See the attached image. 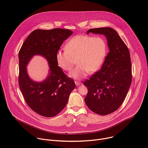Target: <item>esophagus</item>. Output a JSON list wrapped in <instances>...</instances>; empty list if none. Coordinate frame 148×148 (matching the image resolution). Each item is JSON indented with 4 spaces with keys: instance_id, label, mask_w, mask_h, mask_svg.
Here are the masks:
<instances>
[{
    "instance_id": "obj_1",
    "label": "esophagus",
    "mask_w": 148,
    "mask_h": 148,
    "mask_svg": "<svg viewBox=\"0 0 148 148\" xmlns=\"http://www.w3.org/2000/svg\"><path fill=\"white\" fill-rule=\"evenodd\" d=\"M75 84H76V86H79V84H81V82H79V81H75Z\"/></svg>"
}]
</instances>
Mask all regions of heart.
Here are the masks:
<instances>
[{
	"instance_id": "b5f03b06",
	"label": "heart",
	"mask_w": 148,
	"mask_h": 148,
	"mask_svg": "<svg viewBox=\"0 0 148 148\" xmlns=\"http://www.w3.org/2000/svg\"><path fill=\"white\" fill-rule=\"evenodd\" d=\"M107 52V45L101 37L79 35L72 38L65 45V50L58 51L56 55L58 66L77 80L85 77L88 72L92 73L101 66Z\"/></svg>"
}]
</instances>
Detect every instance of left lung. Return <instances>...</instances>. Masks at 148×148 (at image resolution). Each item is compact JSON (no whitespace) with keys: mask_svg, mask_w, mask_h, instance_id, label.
I'll return each instance as SVG.
<instances>
[{"mask_svg":"<svg viewBox=\"0 0 148 148\" xmlns=\"http://www.w3.org/2000/svg\"><path fill=\"white\" fill-rule=\"evenodd\" d=\"M104 35L110 52L101 69L86 79L88 92L86 104L93 112L105 115L119 109L123 103L132 82V65L129 49L113 28H92L87 34Z\"/></svg>","mask_w":148,"mask_h":148,"instance_id":"obj_1","label":"left lung"}]
</instances>
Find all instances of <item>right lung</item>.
Here are the masks:
<instances>
[{"mask_svg": "<svg viewBox=\"0 0 148 148\" xmlns=\"http://www.w3.org/2000/svg\"><path fill=\"white\" fill-rule=\"evenodd\" d=\"M72 32L68 29H37L29 34L18 53V84L24 100L32 110L45 117H52L66 106L75 88L73 79L58 66L56 55ZM35 54H41L50 65L49 75L42 82H33L27 76L26 66Z\"/></svg>", "mask_w": 148, "mask_h": 148, "instance_id": "1", "label": "right lung"}]
</instances>
